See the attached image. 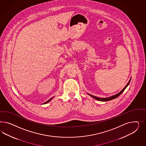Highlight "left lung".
Returning <instances> with one entry per match:
<instances>
[{"mask_svg": "<svg viewBox=\"0 0 146 146\" xmlns=\"http://www.w3.org/2000/svg\"><path fill=\"white\" fill-rule=\"evenodd\" d=\"M131 78L130 79L129 81H128L127 84L126 85V86L124 87L123 89H122V90L119 93H118V94H115V95H113V96H111V97H106V98H99V97H96V96H93L92 95H90V94H89L90 96H92V97L94 98H95V99L97 100L98 101H110V100H113V99H115V98L118 97L120 94H121V93H123V92L124 90H125V89L126 88V87L128 86V84H129L130 81H131Z\"/></svg>", "mask_w": 146, "mask_h": 146, "instance_id": "1", "label": "left lung"}]
</instances>
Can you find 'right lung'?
I'll return each instance as SVG.
<instances>
[{
  "label": "right lung",
  "mask_w": 146,
  "mask_h": 146,
  "mask_svg": "<svg viewBox=\"0 0 146 146\" xmlns=\"http://www.w3.org/2000/svg\"><path fill=\"white\" fill-rule=\"evenodd\" d=\"M53 97H52V98H50V99H49V100H48V101H46V102H45V103H43V104H46V103H48V102H50V101H51V100H52V98H53Z\"/></svg>",
  "instance_id": "right-lung-1"
}]
</instances>
